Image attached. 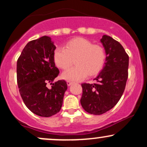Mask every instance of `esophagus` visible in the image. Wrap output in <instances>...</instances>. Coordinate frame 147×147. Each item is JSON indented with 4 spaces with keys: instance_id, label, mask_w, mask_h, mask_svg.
<instances>
[{
    "instance_id": "1",
    "label": "esophagus",
    "mask_w": 147,
    "mask_h": 147,
    "mask_svg": "<svg viewBox=\"0 0 147 147\" xmlns=\"http://www.w3.org/2000/svg\"><path fill=\"white\" fill-rule=\"evenodd\" d=\"M67 84H68V86H71L72 84H73V82H70V81H68V82H67Z\"/></svg>"
}]
</instances>
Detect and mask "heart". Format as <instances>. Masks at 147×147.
Returning a JSON list of instances; mask_svg holds the SVG:
<instances>
[{"instance_id": "obj_1", "label": "heart", "mask_w": 147, "mask_h": 147, "mask_svg": "<svg viewBox=\"0 0 147 147\" xmlns=\"http://www.w3.org/2000/svg\"><path fill=\"white\" fill-rule=\"evenodd\" d=\"M74 59L76 65L63 72L62 77L69 81H82L88 75H95L101 71L105 63V51L101 45L77 38L68 41L65 48L59 47L54 52L55 63L62 70L68 69Z\"/></svg>"}]
</instances>
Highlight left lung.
Returning <instances> with one entry per match:
<instances>
[{
  "instance_id": "obj_1",
  "label": "left lung",
  "mask_w": 147,
  "mask_h": 147,
  "mask_svg": "<svg viewBox=\"0 0 147 147\" xmlns=\"http://www.w3.org/2000/svg\"><path fill=\"white\" fill-rule=\"evenodd\" d=\"M100 41L106 55L105 65L94 79L96 83L82 84L81 104L86 112L93 115H102L117 104L128 79L129 59L122 45L107 35Z\"/></svg>"
}]
</instances>
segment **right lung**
<instances>
[{
	"label": "right lung",
	"mask_w": 147,
	"mask_h": 147,
	"mask_svg": "<svg viewBox=\"0 0 147 147\" xmlns=\"http://www.w3.org/2000/svg\"><path fill=\"white\" fill-rule=\"evenodd\" d=\"M55 49L51 38L43 36L28 43L17 61V84L23 102L41 117L59 112L68 88L65 80L53 83L59 73L54 60ZM48 83L52 85L50 89Z\"/></svg>",
	"instance_id": "add662e5"
}]
</instances>
